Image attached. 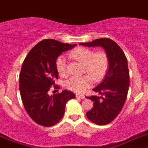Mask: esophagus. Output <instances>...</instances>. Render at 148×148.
Returning a JSON list of instances; mask_svg holds the SVG:
<instances>
[{
	"label": "esophagus",
	"instance_id": "obj_1",
	"mask_svg": "<svg viewBox=\"0 0 148 148\" xmlns=\"http://www.w3.org/2000/svg\"><path fill=\"white\" fill-rule=\"evenodd\" d=\"M76 97H79V98H80V99H85V98H86V97H85V96L80 95V94H77V95H76Z\"/></svg>",
	"mask_w": 148,
	"mask_h": 148
}]
</instances>
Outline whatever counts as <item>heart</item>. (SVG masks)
Listing matches in <instances>:
<instances>
[{"mask_svg": "<svg viewBox=\"0 0 148 148\" xmlns=\"http://www.w3.org/2000/svg\"><path fill=\"white\" fill-rule=\"evenodd\" d=\"M70 57L84 65L83 72L88 75L72 77L66 80L64 87L68 90L76 93H84L91 86L92 79L99 81L106 74L108 67V58L106 52L97 51L88 48L78 47L69 54ZM55 66L58 74L61 77L67 75L66 60L64 56L60 55L56 59Z\"/></svg>", "mask_w": 148, "mask_h": 148, "instance_id": "b5f03b06", "label": "heart"}]
</instances>
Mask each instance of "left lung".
Segmentation results:
<instances>
[{"mask_svg":"<svg viewBox=\"0 0 148 148\" xmlns=\"http://www.w3.org/2000/svg\"><path fill=\"white\" fill-rule=\"evenodd\" d=\"M88 47L101 46L108 58V70L103 80L93 89L101 97H88L94 107L86 113L88 119L96 125H105L114 120L122 110L127 99L130 80L127 60L122 49L110 38H99L81 42Z\"/></svg>","mask_w":148,"mask_h":148,"instance_id":"8db88e82","label":"left lung"}]
</instances>
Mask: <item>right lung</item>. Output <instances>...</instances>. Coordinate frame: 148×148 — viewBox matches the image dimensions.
<instances>
[{
  "instance_id": "1",
  "label": "right lung",
  "mask_w": 148,
  "mask_h": 148,
  "mask_svg": "<svg viewBox=\"0 0 148 148\" xmlns=\"http://www.w3.org/2000/svg\"><path fill=\"white\" fill-rule=\"evenodd\" d=\"M76 45L42 40L30 50L23 62L19 77L21 99L29 116L40 125L50 127L59 122L64 115L66 102L75 97L74 93L66 90L53 96L48 92L58 79L56 59Z\"/></svg>"
}]
</instances>
